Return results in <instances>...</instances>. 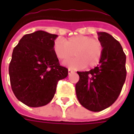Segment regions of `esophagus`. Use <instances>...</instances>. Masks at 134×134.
I'll list each match as a JSON object with an SVG mask.
<instances>
[{"mask_svg":"<svg viewBox=\"0 0 134 134\" xmlns=\"http://www.w3.org/2000/svg\"><path fill=\"white\" fill-rule=\"evenodd\" d=\"M72 72H74V71H73L72 70H71L70 68H69V69H68V73H69V74H71V73Z\"/></svg>","mask_w":134,"mask_h":134,"instance_id":"34e87169","label":"esophagus"}]
</instances>
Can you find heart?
Here are the masks:
<instances>
[{
    "instance_id": "b5f03b06",
    "label": "heart",
    "mask_w": 134,
    "mask_h": 134,
    "mask_svg": "<svg viewBox=\"0 0 134 134\" xmlns=\"http://www.w3.org/2000/svg\"><path fill=\"white\" fill-rule=\"evenodd\" d=\"M54 52L60 60H67L74 56L76 57L65 64L73 69H82L86 66L94 67L100 61L103 45L97 38L85 35L71 36L64 42L57 41L54 45Z\"/></svg>"
}]
</instances>
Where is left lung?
I'll list each match as a JSON object with an SVG mask.
<instances>
[{
    "label": "left lung",
    "instance_id": "1",
    "mask_svg": "<svg viewBox=\"0 0 134 134\" xmlns=\"http://www.w3.org/2000/svg\"><path fill=\"white\" fill-rule=\"evenodd\" d=\"M98 36L103 48L100 64L90 71L77 72L80 80L75 85L80 103L93 112L115 103L126 77V57L120 43L105 32Z\"/></svg>",
    "mask_w": 134,
    "mask_h": 134
}]
</instances>
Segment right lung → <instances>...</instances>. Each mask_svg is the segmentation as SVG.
I'll return each mask as SVG.
<instances>
[{"label": "right lung", "instance_id": "add662e5", "mask_svg": "<svg viewBox=\"0 0 134 134\" xmlns=\"http://www.w3.org/2000/svg\"><path fill=\"white\" fill-rule=\"evenodd\" d=\"M56 34L37 31L22 37L9 64L11 89L29 107L44 106L52 100L60 80L68 75L54 52Z\"/></svg>", "mask_w": 134, "mask_h": 134}]
</instances>
